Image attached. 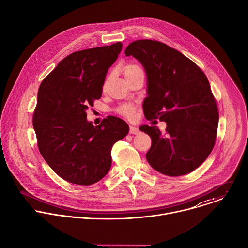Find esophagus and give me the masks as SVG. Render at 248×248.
<instances>
[{
  "label": "esophagus",
  "instance_id": "obj_1",
  "mask_svg": "<svg viewBox=\"0 0 248 248\" xmlns=\"http://www.w3.org/2000/svg\"><path fill=\"white\" fill-rule=\"evenodd\" d=\"M139 132V128L134 126V125H130L129 126V133L130 134H137Z\"/></svg>",
  "mask_w": 248,
  "mask_h": 248
}]
</instances>
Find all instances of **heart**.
<instances>
[{"mask_svg":"<svg viewBox=\"0 0 248 248\" xmlns=\"http://www.w3.org/2000/svg\"><path fill=\"white\" fill-rule=\"evenodd\" d=\"M139 73H142V69H141V67L137 64L129 63L124 67V75L126 80H128L129 78H131L132 77H134ZM135 110H136L135 106L131 103L121 104L117 108V112L126 118H132L135 113Z\"/></svg>","mask_w":248,"mask_h":248,"instance_id":"1","label":"heart"}]
</instances>
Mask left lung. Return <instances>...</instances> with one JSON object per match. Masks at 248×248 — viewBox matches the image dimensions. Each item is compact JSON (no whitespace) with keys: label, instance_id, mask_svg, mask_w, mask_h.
Wrapping results in <instances>:
<instances>
[{"label":"left lung","instance_id":"left-lung-1","mask_svg":"<svg viewBox=\"0 0 248 248\" xmlns=\"http://www.w3.org/2000/svg\"><path fill=\"white\" fill-rule=\"evenodd\" d=\"M124 54L134 57L145 69V118L167 124L166 134L157 126L139 127L152 139L146 153L148 163L170 176L194 170L213 150L219 123L216 100L205 74L181 52L159 41L136 40Z\"/></svg>","mask_w":248,"mask_h":248}]
</instances>
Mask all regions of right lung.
Listing matches in <instances>:
<instances>
[{
	"label": "right lung",
	"mask_w": 248,
	"mask_h": 248,
	"mask_svg": "<svg viewBox=\"0 0 248 248\" xmlns=\"http://www.w3.org/2000/svg\"><path fill=\"white\" fill-rule=\"evenodd\" d=\"M122 48L117 42L70 54L40 84L33 115L38 148L68 183L90 186L102 180L112 165L113 145L128 133V124L120 118L109 116L97 126L86 119Z\"/></svg>",
	"instance_id": "add662e5"
}]
</instances>
